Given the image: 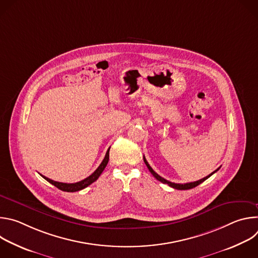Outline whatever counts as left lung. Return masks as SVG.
Wrapping results in <instances>:
<instances>
[{
	"mask_svg": "<svg viewBox=\"0 0 258 258\" xmlns=\"http://www.w3.org/2000/svg\"><path fill=\"white\" fill-rule=\"evenodd\" d=\"M144 162H145V164L147 165V167H148V169L150 170V172L153 174V176H154L156 179H158L159 181H161V182H163V183H167V185H168L169 187H171V188H173V189H176V190H189V189H193V188L197 187L198 185H200V183L203 182L204 180H206L208 177H210L214 172H216V171L220 168V167H218L216 170H214L213 172H211L209 175H207V176H205V177H203V178H201V179H199V180H196V181H193V182H187V183H175V182H171V181H169V180H166L165 178H163V177H161L159 174H157V173L152 169V167L149 165L148 161L146 160L145 156H144Z\"/></svg>",
	"mask_w": 258,
	"mask_h": 258,
	"instance_id": "1",
	"label": "left lung"
}]
</instances>
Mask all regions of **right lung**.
Returning a JSON list of instances; mask_svg holds the SVG:
<instances>
[{"label": "right lung", "mask_w": 258, "mask_h": 258, "mask_svg": "<svg viewBox=\"0 0 258 258\" xmlns=\"http://www.w3.org/2000/svg\"><path fill=\"white\" fill-rule=\"evenodd\" d=\"M109 150L110 148L107 150L106 152V155L103 159V161L101 162V164L99 165V167L90 175L88 176L87 178L81 180V181H78V182H73V183H67V182H59V181H55L51 178H48L46 177L45 175H42L46 180H48L50 183H52V185H54L55 187H57L59 190L61 191H64V192H77V191H81L85 188H87L88 186H90L91 183H93L95 180L98 179V177L101 175V173L103 172V170L105 169L108 161H109Z\"/></svg>", "instance_id": "add662e5"}]
</instances>
